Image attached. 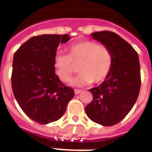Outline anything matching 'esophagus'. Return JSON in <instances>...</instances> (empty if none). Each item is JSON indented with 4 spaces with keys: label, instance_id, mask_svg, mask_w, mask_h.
<instances>
[{
    "label": "esophagus",
    "instance_id": "obj_1",
    "mask_svg": "<svg viewBox=\"0 0 152 152\" xmlns=\"http://www.w3.org/2000/svg\"><path fill=\"white\" fill-rule=\"evenodd\" d=\"M74 92H75V94H76V95H78V94H79V93H81L82 91H81V90H79V89H75V90H74Z\"/></svg>",
    "mask_w": 152,
    "mask_h": 152
}]
</instances>
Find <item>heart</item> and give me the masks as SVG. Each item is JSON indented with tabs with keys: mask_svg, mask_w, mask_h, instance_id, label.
I'll return each mask as SVG.
<instances>
[{
	"mask_svg": "<svg viewBox=\"0 0 152 152\" xmlns=\"http://www.w3.org/2000/svg\"><path fill=\"white\" fill-rule=\"evenodd\" d=\"M114 57L107 46L92 40L72 44L67 48V55L56 53L53 65L58 78L67 83L79 65L80 74L73 80V85L99 84L107 78L113 66Z\"/></svg>",
	"mask_w": 152,
	"mask_h": 152,
	"instance_id": "b5f03b06",
	"label": "heart"
}]
</instances>
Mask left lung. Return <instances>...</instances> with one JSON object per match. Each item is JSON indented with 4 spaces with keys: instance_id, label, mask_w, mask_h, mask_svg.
I'll list each match as a JSON object with an SVG mask.
<instances>
[{
    "instance_id": "left-lung-1",
    "label": "left lung",
    "mask_w": 152,
    "mask_h": 152,
    "mask_svg": "<svg viewBox=\"0 0 152 152\" xmlns=\"http://www.w3.org/2000/svg\"><path fill=\"white\" fill-rule=\"evenodd\" d=\"M113 54V66L107 78L90 92L92 102L85 113L93 122L113 126L124 119L137 101L140 90V66L136 50L119 35L111 31L91 34Z\"/></svg>"
}]
</instances>
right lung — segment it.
<instances>
[{
	"label": "right lung",
	"instance_id": "obj_1",
	"mask_svg": "<svg viewBox=\"0 0 152 152\" xmlns=\"http://www.w3.org/2000/svg\"><path fill=\"white\" fill-rule=\"evenodd\" d=\"M68 34H41L30 38L15 52L12 88L27 116L40 124L60 119L74 96L73 88L60 81L55 73L54 56Z\"/></svg>",
	"mask_w": 152,
	"mask_h": 152
}]
</instances>
